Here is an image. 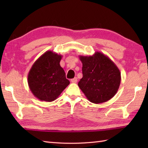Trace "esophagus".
Instances as JSON below:
<instances>
[{"mask_svg": "<svg viewBox=\"0 0 148 148\" xmlns=\"http://www.w3.org/2000/svg\"><path fill=\"white\" fill-rule=\"evenodd\" d=\"M77 81V77H74V78H73V79H71V82L73 83H76Z\"/></svg>", "mask_w": 148, "mask_h": 148, "instance_id": "obj_1", "label": "esophagus"}]
</instances>
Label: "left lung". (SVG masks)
I'll return each mask as SVG.
<instances>
[{
	"mask_svg": "<svg viewBox=\"0 0 148 148\" xmlns=\"http://www.w3.org/2000/svg\"><path fill=\"white\" fill-rule=\"evenodd\" d=\"M83 64V77L78 86L87 99L94 103L108 101L117 93L121 72L103 53L96 51L92 56H79Z\"/></svg>",
	"mask_w": 148,
	"mask_h": 148,
	"instance_id": "left-lung-1",
	"label": "left lung"
}]
</instances>
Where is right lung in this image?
Returning <instances> with one entry per match:
<instances>
[{
	"label": "right lung",
	"mask_w": 148,
	"mask_h": 148,
	"mask_svg": "<svg viewBox=\"0 0 148 148\" xmlns=\"http://www.w3.org/2000/svg\"><path fill=\"white\" fill-rule=\"evenodd\" d=\"M62 56L47 51L34 62L28 74V84L33 95L41 101L56 100L69 84L60 65Z\"/></svg>",
	"instance_id": "obj_1"
}]
</instances>
